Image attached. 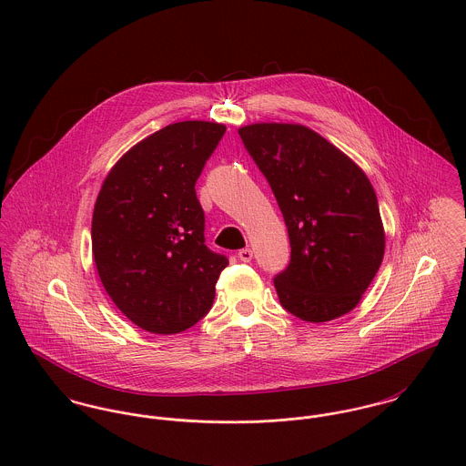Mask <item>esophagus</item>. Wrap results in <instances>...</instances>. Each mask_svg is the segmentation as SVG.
I'll use <instances>...</instances> for the list:
<instances>
[{
    "instance_id": "obj_1",
    "label": "esophagus",
    "mask_w": 466,
    "mask_h": 466,
    "mask_svg": "<svg viewBox=\"0 0 466 466\" xmlns=\"http://www.w3.org/2000/svg\"><path fill=\"white\" fill-rule=\"evenodd\" d=\"M238 258H240L242 262H251V258H253V251H251L249 248H244V249H240V251H238Z\"/></svg>"
}]
</instances>
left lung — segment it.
I'll use <instances>...</instances> for the list:
<instances>
[{
    "mask_svg": "<svg viewBox=\"0 0 466 466\" xmlns=\"http://www.w3.org/2000/svg\"><path fill=\"white\" fill-rule=\"evenodd\" d=\"M238 134L270 185L290 238V264L274 278L281 307L309 323L351 312L386 249L368 176L299 124H251Z\"/></svg>",
    "mask_w": 466,
    "mask_h": 466,
    "instance_id": "1",
    "label": "left lung"
}]
</instances>
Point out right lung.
<instances>
[{
	"label": "right lung",
	"mask_w": 466,
	"mask_h": 466,
	"mask_svg": "<svg viewBox=\"0 0 466 466\" xmlns=\"http://www.w3.org/2000/svg\"><path fill=\"white\" fill-rule=\"evenodd\" d=\"M226 126L188 120L147 136L109 170L93 209L100 281L136 327L179 333L202 319L228 258L204 244L196 183Z\"/></svg>",
	"instance_id": "obj_1"
}]
</instances>
